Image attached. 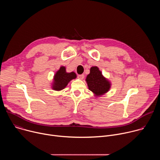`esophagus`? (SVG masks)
I'll return each mask as SVG.
<instances>
[{
	"label": "esophagus",
	"mask_w": 160,
	"mask_h": 160,
	"mask_svg": "<svg viewBox=\"0 0 160 160\" xmlns=\"http://www.w3.org/2000/svg\"><path fill=\"white\" fill-rule=\"evenodd\" d=\"M78 78L80 80H83L84 78V75H78Z\"/></svg>",
	"instance_id": "esophagus-1"
}]
</instances>
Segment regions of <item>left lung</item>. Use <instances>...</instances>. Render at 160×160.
<instances>
[{
    "label": "left lung",
    "mask_w": 160,
    "mask_h": 160,
    "mask_svg": "<svg viewBox=\"0 0 160 160\" xmlns=\"http://www.w3.org/2000/svg\"><path fill=\"white\" fill-rule=\"evenodd\" d=\"M86 82L88 89L96 96H100L108 92L110 87V82L103 77L97 66L90 68V73L87 76Z\"/></svg>",
    "instance_id": "left-lung-1"
}]
</instances>
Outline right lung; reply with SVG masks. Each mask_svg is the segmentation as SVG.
Here are the masks:
<instances>
[{
  "label": "right lung",
  "mask_w": 160,
  "mask_h": 160,
  "mask_svg": "<svg viewBox=\"0 0 160 160\" xmlns=\"http://www.w3.org/2000/svg\"><path fill=\"white\" fill-rule=\"evenodd\" d=\"M77 75L74 72L67 73L66 68L61 66L59 70L56 73L54 77V83H52V89L54 90H61L64 88L68 83L72 80L76 78Z\"/></svg>",
  "instance_id": "right-lung-1"
}]
</instances>
